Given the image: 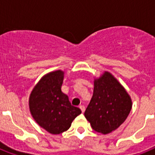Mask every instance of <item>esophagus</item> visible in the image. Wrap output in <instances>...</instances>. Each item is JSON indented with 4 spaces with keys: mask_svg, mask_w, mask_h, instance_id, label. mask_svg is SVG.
Masks as SVG:
<instances>
[{
    "mask_svg": "<svg viewBox=\"0 0 155 155\" xmlns=\"http://www.w3.org/2000/svg\"><path fill=\"white\" fill-rule=\"evenodd\" d=\"M79 108H80V109H81V110L82 113H84V111H85V107H84V105H81L80 106H79Z\"/></svg>",
    "mask_w": 155,
    "mask_h": 155,
    "instance_id": "obj_1",
    "label": "esophagus"
}]
</instances>
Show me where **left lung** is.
Returning <instances> with one entry per match:
<instances>
[{
  "label": "left lung",
  "mask_w": 155,
  "mask_h": 155,
  "mask_svg": "<svg viewBox=\"0 0 155 155\" xmlns=\"http://www.w3.org/2000/svg\"><path fill=\"white\" fill-rule=\"evenodd\" d=\"M132 108L131 98L109 72L94 79V91L84 116L96 132L107 134L126 120Z\"/></svg>",
  "instance_id": "1"
}]
</instances>
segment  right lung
<instances>
[{
	"label": "right lung",
	"mask_w": 155,
	"mask_h": 155,
	"mask_svg": "<svg viewBox=\"0 0 155 155\" xmlns=\"http://www.w3.org/2000/svg\"><path fill=\"white\" fill-rule=\"evenodd\" d=\"M64 74L58 70L42 77L31 91L28 101L34 120L52 134L68 130L81 113L79 108L71 105L68 95L61 91Z\"/></svg>",
	"instance_id": "right-lung-1"
}]
</instances>
